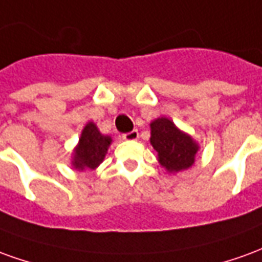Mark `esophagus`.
<instances>
[{"mask_svg": "<svg viewBox=\"0 0 262 262\" xmlns=\"http://www.w3.org/2000/svg\"><path fill=\"white\" fill-rule=\"evenodd\" d=\"M138 131L137 129H134V131H131V133H127V134H124L122 135V140H125V141H135V140H138Z\"/></svg>", "mask_w": 262, "mask_h": 262, "instance_id": "34e87169", "label": "esophagus"}]
</instances>
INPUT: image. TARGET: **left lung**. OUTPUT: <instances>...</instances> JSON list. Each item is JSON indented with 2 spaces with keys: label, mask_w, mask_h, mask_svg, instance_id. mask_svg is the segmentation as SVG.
Instances as JSON below:
<instances>
[{
  "label": "left lung",
  "mask_w": 262,
  "mask_h": 262,
  "mask_svg": "<svg viewBox=\"0 0 262 262\" xmlns=\"http://www.w3.org/2000/svg\"><path fill=\"white\" fill-rule=\"evenodd\" d=\"M151 145L158 152V161L168 172H179L190 168L199 151L196 141L181 131L166 117L151 122Z\"/></svg>",
  "instance_id": "obj_1"
}]
</instances>
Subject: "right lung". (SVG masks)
<instances>
[{
  "label": "right lung",
  "mask_w": 262,
  "mask_h": 262,
  "mask_svg": "<svg viewBox=\"0 0 262 262\" xmlns=\"http://www.w3.org/2000/svg\"><path fill=\"white\" fill-rule=\"evenodd\" d=\"M111 142V137L101 134L94 122H87L81 131L79 144L73 151L72 165L79 170L96 169L104 161Z\"/></svg>",
  "instance_id": "1"
}]
</instances>
